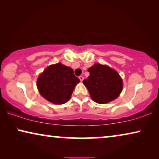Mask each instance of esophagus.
I'll return each instance as SVG.
<instances>
[{"instance_id": "esophagus-1", "label": "esophagus", "mask_w": 159, "mask_h": 159, "mask_svg": "<svg viewBox=\"0 0 159 159\" xmlns=\"http://www.w3.org/2000/svg\"><path fill=\"white\" fill-rule=\"evenodd\" d=\"M79 79L80 80V81H82V80H84V77H83V76H80V77H79Z\"/></svg>"}]
</instances>
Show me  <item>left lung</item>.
Instances as JSON below:
<instances>
[{
  "instance_id": "left-lung-1",
  "label": "left lung",
  "mask_w": 159,
  "mask_h": 159,
  "mask_svg": "<svg viewBox=\"0 0 159 159\" xmlns=\"http://www.w3.org/2000/svg\"><path fill=\"white\" fill-rule=\"evenodd\" d=\"M90 76L83 80L92 99L98 103H106L116 99L122 90V80L116 71L100 64L88 69Z\"/></svg>"
}]
</instances>
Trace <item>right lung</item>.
<instances>
[{"instance_id": "add662e5", "label": "right lung", "mask_w": 159, "mask_h": 159, "mask_svg": "<svg viewBox=\"0 0 159 159\" xmlns=\"http://www.w3.org/2000/svg\"><path fill=\"white\" fill-rule=\"evenodd\" d=\"M80 80L73 69L61 63L51 65L39 76L37 86L43 98L55 104L69 101Z\"/></svg>"}]
</instances>
